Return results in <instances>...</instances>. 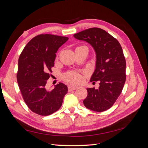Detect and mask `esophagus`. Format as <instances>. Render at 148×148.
Returning <instances> with one entry per match:
<instances>
[{
  "instance_id": "1",
  "label": "esophagus",
  "mask_w": 148,
  "mask_h": 148,
  "mask_svg": "<svg viewBox=\"0 0 148 148\" xmlns=\"http://www.w3.org/2000/svg\"><path fill=\"white\" fill-rule=\"evenodd\" d=\"M69 89V91H73V90H75V89H77V87L76 86H69L68 87Z\"/></svg>"
}]
</instances>
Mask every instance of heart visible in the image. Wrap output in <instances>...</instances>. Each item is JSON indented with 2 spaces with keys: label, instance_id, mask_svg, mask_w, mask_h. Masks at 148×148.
Returning <instances> with one entry per match:
<instances>
[{
  "label": "heart",
  "instance_id": "obj_1",
  "mask_svg": "<svg viewBox=\"0 0 148 148\" xmlns=\"http://www.w3.org/2000/svg\"><path fill=\"white\" fill-rule=\"evenodd\" d=\"M64 78L65 81L72 84L78 83L82 79L81 76L76 71H70L66 73Z\"/></svg>",
  "mask_w": 148,
  "mask_h": 148
}]
</instances>
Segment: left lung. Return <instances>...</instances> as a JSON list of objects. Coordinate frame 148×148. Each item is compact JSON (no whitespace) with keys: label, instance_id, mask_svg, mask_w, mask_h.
Masks as SVG:
<instances>
[{"label":"left lung","instance_id":"8db88e82","mask_svg":"<svg viewBox=\"0 0 148 148\" xmlns=\"http://www.w3.org/2000/svg\"><path fill=\"white\" fill-rule=\"evenodd\" d=\"M74 37L86 41L95 49L96 66L90 82H99V87L87 88L83 101L86 108L104 112L110 109L122 91L126 81V60L120 44L105 30L91 28L75 33Z\"/></svg>","mask_w":148,"mask_h":148}]
</instances>
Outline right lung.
Masks as SVG:
<instances>
[{
    "mask_svg": "<svg viewBox=\"0 0 148 148\" xmlns=\"http://www.w3.org/2000/svg\"><path fill=\"white\" fill-rule=\"evenodd\" d=\"M68 37L41 34L31 39L22 51L18 64L16 79L23 99L33 112L42 116L54 113L62 106L68 92L59 83L54 89H46L54 66L57 50Z\"/></svg>",
    "mask_w": 148,
    "mask_h": 148,
    "instance_id": "obj_1",
    "label": "right lung"
}]
</instances>
